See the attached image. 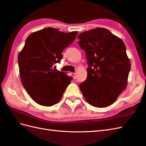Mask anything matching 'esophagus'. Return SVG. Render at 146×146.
I'll list each match as a JSON object with an SVG mask.
<instances>
[{"label": "esophagus", "instance_id": "1", "mask_svg": "<svg viewBox=\"0 0 146 146\" xmlns=\"http://www.w3.org/2000/svg\"><path fill=\"white\" fill-rule=\"evenodd\" d=\"M71 75H72V76H73V77H74V79H76L77 77H76V73H73V72H72V73H71Z\"/></svg>", "mask_w": 146, "mask_h": 146}]
</instances>
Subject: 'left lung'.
Segmentation results:
<instances>
[{
    "instance_id": "left-lung-1",
    "label": "left lung",
    "mask_w": 146,
    "mask_h": 146,
    "mask_svg": "<svg viewBox=\"0 0 146 146\" xmlns=\"http://www.w3.org/2000/svg\"><path fill=\"white\" fill-rule=\"evenodd\" d=\"M78 39L88 66L87 79L79 85L84 97L95 107L113 104L126 87L131 70L125 44L103 28L83 32Z\"/></svg>"
}]
</instances>
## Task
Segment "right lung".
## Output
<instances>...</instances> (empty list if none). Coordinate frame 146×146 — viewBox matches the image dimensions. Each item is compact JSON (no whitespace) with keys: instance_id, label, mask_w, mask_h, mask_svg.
Instances as JSON below:
<instances>
[{"instance_id":"add662e5","label":"right lung","mask_w":146,"mask_h":146,"mask_svg":"<svg viewBox=\"0 0 146 146\" xmlns=\"http://www.w3.org/2000/svg\"><path fill=\"white\" fill-rule=\"evenodd\" d=\"M78 32L64 33L46 28L31 33L18 56L20 79L31 98L39 105L52 106L61 100L72 77L53 68L62 58L63 50Z\"/></svg>"}]
</instances>
